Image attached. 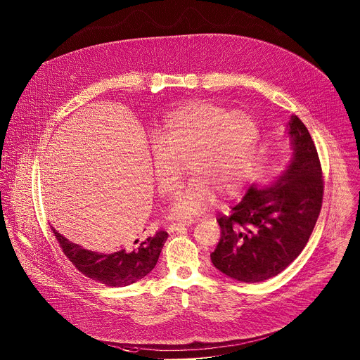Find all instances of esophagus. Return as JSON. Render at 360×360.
I'll list each match as a JSON object with an SVG mask.
<instances>
[{
	"label": "esophagus",
	"mask_w": 360,
	"mask_h": 360,
	"mask_svg": "<svg viewBox=\"0 0 360 360\" xmlns=\"http://www.w3.org/2000/svg\"><path fill=\"white\" fill-rule=\"evenodd\" d=\"M195 222V219H182V221H176V222H172L168 225V231L169 232H175V231H179L185 226H189Z\"/></svg>",
	"instance_id": "esophagus-1"
}]
</instances>
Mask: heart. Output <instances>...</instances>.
<instances>
[{
  "label": "heart",
  "mask_w": 360,
  "mask_h": 360,
  "mask_svg": "<svg viewBox=\"0 0 360 360\" xmlns=\"http://www.w3.org/2000/svg\"><path fill=\"white\" fill-rule=\"evenodd\" d=\"M259 131L255 121L239 111L205 101H191L171 111L151 146L153 169L161 195L178 186L175 162L185 161L192 176L171 207L175 217L205 212L216 195L232 196L248 172Z\"/></svg>",
  "instance_id": "1"
}]
</instances>
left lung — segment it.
Segmentation results:
<instances>
[{
    "instance_id": "8db88e82",
    "label": "left lung",
    "mask_w": 360,
    "mask_h": 360,
    "mask_svg": "<svg viewBox=\"0 0 360 360\" xmlns=\"http://www.w3.org/2000/svg\"><path fill=\"white\" fill-rule=\"evenodd\" d=\"M292 157L277 181L253 184L228 216L217 218L221 239L214 267L240 283L276 277L306 246L323 203V172L304 124L288 122Z\"/></svg>"
}]
</instances>
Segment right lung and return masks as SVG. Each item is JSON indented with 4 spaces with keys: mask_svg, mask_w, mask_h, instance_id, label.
Segmentation results:
<instances>
[{
    "mask_svg": "<svg viewBox=\"0 0 360 360\" xmlns=\"http://www.w3.org/2000/svg\"><path fill=\"white\" fill-rule=\"evenodd\" d=\"M51 229L73 266L87 278L107 287H127L144 278L155 267L168 238L165 231H157L143 239L134 240L132 245L100 253L83 249L70 242L56 228Z\"/></svg>",
    "mask_w": 360,
    "mask_h": 360,
    "instance_id": "obj_1",
    "label": "right lung"
}]
</instances>
